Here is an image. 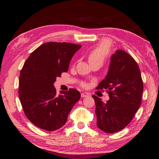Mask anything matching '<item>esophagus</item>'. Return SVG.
<instances>
[{
  "label": "esophagus",
  "mask_w": 159,
  "mask_h": 159,
  "mask_svg": "<svg viewBox=\"0 0 159 159\" xmlns=\"http://www.w3.org/2000/svg\"><path fill=\"white\" fill-rule=\"evenodd\" d=\"M90 96V94L88 93H81V97L82 98H87V97Z\"/></svg>",
  "instance_id": "esophagus-1"
}]
</instances>
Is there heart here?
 <instances>
[{
  "instance_id": "obj_1",
  "label": "heart",
  "mask_w": 159,
  "mask_h": 159,
  "mask_svg": "<svg viewBox=\"0 0 159 159\" xmlns=\"http://www.w3.org/2000/svg\"><path fill=\"white\" fill-rule=\"evenodd\" d=\"M110 51L109 45L107 41H103L98 47L93 49L88 55L89 63L99 62L102 64L109 55Z\"/></svg>"
}]
</instances>
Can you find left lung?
Wrapping results in <instances>:
<instances>
[{
  "label": "left lung",
  "instance_id": "8db88e82",
  "mask_svg": "<svg viewBox=\"0 0 159 159\" xmlns=\"http://www.w3.org/2000/svg\"><path fill=\"white\" fill-rule=\"evenodd\" d=\"M97 88L107 89L109 95L106 103L93 95L97 125L107 133L121 130L130 123L142 102L143 82L135 60L125 51L117 50L111 55L105 79Z\"/></svg>",
  "mask_w": 159,
  "mask_h": 159
}]
</instances>
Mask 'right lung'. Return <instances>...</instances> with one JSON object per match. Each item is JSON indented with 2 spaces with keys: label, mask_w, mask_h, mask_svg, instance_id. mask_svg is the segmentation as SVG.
<instances>
[{
  "label": "right lung",
  "mask_w": 159,
  "mask_h": 159,
  "mask_svg": "<svg viewBox=\"0 0 159 159\" xmlns=\"http://www.w3.org/2000/svg\"><path fill=\"white\" fill-rule=\"evenodd\" d=\"M81 48L69 43L48 42L29 55L21 70L19 97L24 112L37 127L54 131L62 127L80 93L71 88L57 95L54 83L66 72L72 57Z\"/></svg>",
  "instance_id": "add662e5"
}]
</instances>
